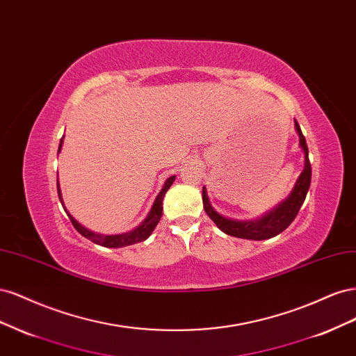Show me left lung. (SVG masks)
I'll return each mask as SVG.
<instances>
[{
	"instance_id": "left-lung-1",
	"label": "left lung",
	"mask_w": 356,
	"mask_h": 356,
	"mask_svg": "<svg viewBox=\"0 0 356 356\" xmlns=\"http://www.w3.org/2000/svg\"><path fill=\"white\" fill-rule=\"evenodd\" d=\"M294 123H296V131L300 138V147L305 152V169L300 174L293 191H291V195L286 197V200L279 203L275 209H272L270 212L263 215L261 218L254 220V221H238V220L225 218L211 207L208 195H207V188L203 187L202 199H203L204 212L208 213V217L217 224V227L225 234H230V236H234V238H241V239H250V241L270 239L273 236L282 233L297 217V213L301 208V204H303L310 187L312 166L309 161V148L306 144V138L303 134H301L298 123L297 122Z\"/></svg>"
}]
</instances>
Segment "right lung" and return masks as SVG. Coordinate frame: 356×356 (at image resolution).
I'll return each instance as SVG.
<instances>
[{
  "label": "right lung",
  "mask_w": 356,
  "mask_h": 356,
  "mask_svg": "<svg viewBox=\"0 0 356 356\" xmlns=\"http://www.w3.org/2000/svg\"><path fill=\"white\" fill-rule=\"evenodd\" d=\"M62 148V139H60V144H59V149L58 152H60ZM175 181V175H172L170 178L166 179L163 188L160 190V193L157 195L154 203H153V208L152 211L148 212L147 218L138 225L136 229H134L132 232H127V233H123V234H99V233H93L90 232L89 229L83 227V225L75 220L72 215L65 209V212L68 213V217L72 222V225L75 227V230H77L81 236H84L86 239L92 241L93 243H98L101 246H105V248H122V246H127V245H134V243H138V242H144L145 239H148V236L153 233V230L156 229V225L159 224L160 218H161V211H163V197L166 195V191L169 190V187L174 184ZM58 184V196H59V200L62 203L63 207V200H62V195H60V188H59V181L56 182Z\"/></svg>",
  "instance_id": "obj_1"
}]
</instances>
